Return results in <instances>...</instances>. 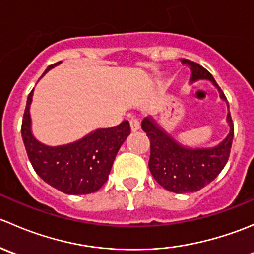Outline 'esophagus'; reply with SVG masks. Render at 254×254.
<instances>
[{
  "label": "esophagus",
  "instance_id": "obj_1",
  "mask_svg": "<svg viewBox=\"0 0 254 254\" xmlns=\"http://www.w3.org/2000/svg\"><path fill=\"white\" fill-rule=\"evenodd\" d=\"M130 127H131L132 131H136V130L140 129V122L136 117H132L130 119Z\"/></svg>",
  "mask_w": 254,
  "mask_h": 254
}]
</instances>
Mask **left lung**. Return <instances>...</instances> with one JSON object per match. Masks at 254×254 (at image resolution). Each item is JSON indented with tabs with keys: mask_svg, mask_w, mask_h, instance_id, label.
Returning <instances> with one entry per match:
<instances>
[{
	"mask_svg": "<svg viewBox=\"0 0 254 254\" xmlns=\"http://www.w3.org/2000/svg\"><path fill=\"white\" fill-rule=\"evenodd\" d=\"M182 63L191 67V81L210 79L219 88L220 97L226 101V96L216 83L211 73L194 61L181 59ZM229 104V103H227ZM230 134L219 146L214 148H186L171 139L148 118L142 120V130L150 139V160L148 168L151 175L160 186L173 193H191L214 181L224 170L229 161L234 140V123L231 114H227Z\"/></svg>",
	"mask_w": 254,
	"mask_h": 254,
	"instance_id": "8db88e82",
	"label": "left lung"
}]
</instances>
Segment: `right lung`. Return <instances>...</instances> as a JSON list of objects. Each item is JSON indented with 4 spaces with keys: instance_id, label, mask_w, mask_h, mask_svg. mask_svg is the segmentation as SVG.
<instances>
[{
    "instance_id": "right-lung-1",
    "label": "right lung",
    "mask_w": 254,
    "mask_h": 254,
    "mask_svg": "<svg viewBox=\"0 0 254 254\" xmlns=\"http://www.w3.org/2000/svg\"><path fill=\"white\" fill-rule=\"evenodd\" d=\"M59 63L49 66L47 71ZM32 96L33 91L28 96L20 131L37 175L65 194L81 195L98 190L108 179L115 156L130 134L129 122L124 120L117 127L98 129L73 143L50 147L37 141L30 132Z\"/></svg>"
}]
</instances>
